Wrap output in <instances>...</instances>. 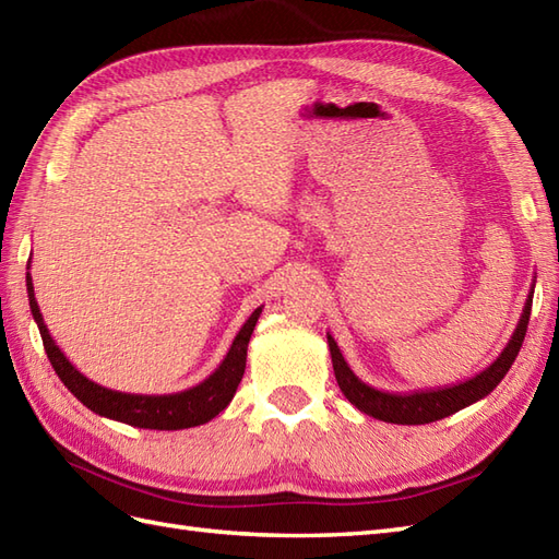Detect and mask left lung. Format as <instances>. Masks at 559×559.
I'll return each mask as SVG.
<instances>
[{"label": "left lung", "mask_w": 559, "mask_h": 559, "mask_svg": "<svg viewBox=\"0 0 559 559\" xmlns=\"http://www.w3.org/2000/svg\"><path fill=\"white\" fill-rule=\"evenodd\" d=\"M532 299H534V285H532V295H528L524 302L520 323L514 328L506 349L498 354V359L489 368L481 370L479 376L469 378L465 382H457L453 388H441V390L390 394V392H380L376 388H370V384H366L364 380L354 376V370L345 361V356H342L337 342L333 340L331 333H328V347H331L333 370H335L340 390L356 408L366 413V416H373L376 420L394 423V425H425V423L449 418L461 408L479 402L484 396H489L496 390V384L506 378L510 366L514 364V359H518L520 347L524 342L528 317H532Z\"/></svg>", "instance_id": "left-lung-1"}]
</instances>
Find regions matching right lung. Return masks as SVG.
Wrapping results in <instances>:
<instances>
[{"label":"right lung","instance_id":"1","mask_svg":"<svg viewBox=\"0 0 559 559\" xmlns=\"http://www.w3.org/2000/svg\"><path fill=\"white\" fill-rule=\"evenodd\" d=\"M25 283H27V299H31L33 319L39 328L41 342H45V352L56 370V376H59L66 388L78 396V402H82L90 411L98 413L102 418H110V420H118L132 427H143V429H186V427L205 425L214 416H219V413L228 406V402L234 399L238 384L242 380V373H246L248 342L257 325V319H260L262 313V307H257L250 313V319L242 323V328L238 331L231 349L226 352L224 361L214 368V373L210 378L195 384V388L175 392V394H127V392L102 388V384H96L87 376H82L80 370L66 359V354L49 335L45 319H41L31 271H27Z\"/></svg>","mask_w":559,"mask_h":559}]
</instances>
